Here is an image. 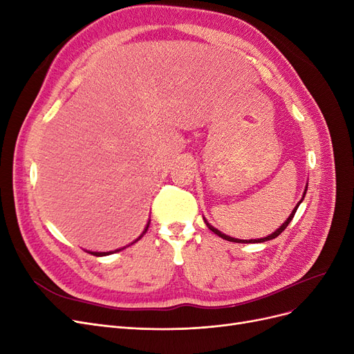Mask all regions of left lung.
I'll use <instances>...</instances> for the list:
<instances>
[{
  "label": "left lung",
  "mask_w": 354,
  "mask_h": 354,
  "mask_svg": "<svg viewBox=\"0 0 354 354\" xmlns=\"http://www.w3.org/2000/svg\"><path fill=\"white\" fill-rule=\"evenodd\" d=\"M306 192H307V187H306V190H304V195H306ZM303 201V199H301ZM301 201H299L298 202V205H299V203H301ZM298 205L295 207V209L292 211V214H291V216H289L288 217V220L282 224V226L279 227V229H277L274 233H272V234H269V236H267V238H261V239H250V241H242V239H234V238H230V236H227V234H224V233H221V232H218L217 229H214L212 226H211V224H208L207 223V220H205V223H207V226H208V229L209 230H212L214 233H216V234H218V236L220 238H223V239H226V241H230V242H238V243H257V242H266V241H270V239H274V238H277V236H279V234L288 227V224L289 223H291V220L294 218V216H295V211H297V208H298Z\"/></svg>",
  "instance_id": "left-lung-1"
}]
</instances>
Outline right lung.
Wrapping results in <instances>:
<instances>
[{"instance_id": "right-lung-1", "label": "right lung", "mask_w": 354, "mask_h": 354, "mask_svg": "<svg viewBox=\"0 0 354 354\" xmlns=\"http://www.w3.org/2000/svg\"><path fill=\"white\" fill-rule=\"evenodd\" d=\"M147 227H149V223H147V226H146L145 232L147 230ZM140 238H142V236H140ZM140 238H138V239H140ZM138 239H137V241H138ZM137 241H136V242H137ZM116 251H118V250H116ZM120 251H121V250H120ZM91 254L95 255V257H102V255H109V254H112V252H91Z\"/></svg>"}]
</instances>
